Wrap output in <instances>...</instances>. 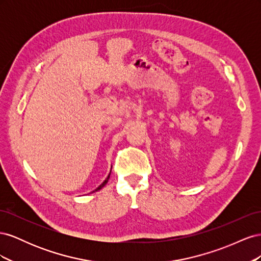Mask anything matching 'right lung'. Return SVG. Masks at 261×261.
<instances>
[{
  "label": "right lung",
  "instance_id": "right-lung-1",
  "mask_svg": "<svg viewBox=\"0 0 261 261\" xmlns=\"http://www.w3.org/2000/svg\"><path fill=\"white\" fill-rule=\"evenodd\" d=\"M109 178H110V174H109V176H108V177L106 178V180L103 181V183H102V184H101V185H100V186H99V187H98V188L96 189V191H93V192H97V191H99V189H101L102 187H103V186H105V185H106V184L108 183V180H109ZM93 192H92V193H93Z\"/></svg>",
  "mask_w": 261,
  "mask_h": 261
}]
</instances>
